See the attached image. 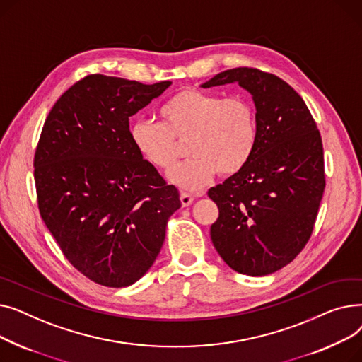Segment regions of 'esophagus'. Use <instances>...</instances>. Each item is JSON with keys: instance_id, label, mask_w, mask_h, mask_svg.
Instances as JSON below:
<instances>
[{"instance_id": "obj_1", "label": "esophagus", "mask_w": 362, "mask_h": 362, "mask_svg": "<svg viewBox=\"0 0 362 362\" xmlns=\"http://www.w3.org/2000/svg\"><path fill=\"white\" fill-rule=\"evenodd\" d=\"M180 202L183 206H189L192 202H194V197L191 194H186V192H182L180 194Z\"/></svg>"}]
</instances>
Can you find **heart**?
<instances>
[{
	"label": "heart",
	"mask_w": 362,
	"mask_h": 362,
	"mask_svg": "<svg viewBox=\"0 0 362 362\" xmlns=\"http://www.w3.org/2000/svg\"><path fill=\"white\" fill-rule=\"evenodd\" d=\"M161 123L138 120L130 126V142L142 160L170 170L180 157L177 141L187 139L191 158L168 173V180L186 191H201L217 173L233 176L254 156L258 144V116L245 97L186 88L160 108Z\"/></svg>",
	"instance_id": "obj_1"
}]
</instances>
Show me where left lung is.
Masks as SVG:
<instances>
[{
  "label": "left lung",
  "instance_id": "1",
  "mask_svg": "<svg viewBox=\"0 0 362 362\" xmlns=\"http://www.w3.org/2000/svg\"><path fill=\"white\" fill-rule=\"evenodd\" d=\"M235 82L252 95L259 135L248 164L208 191L218 206L210 233L230 269L267 276L293 261L311 238L326 186L325 154L307 104L277 76L238 67L201 86Z\"/></svg>",
  "mask_w": 362,
  "mask_h": 362
}]
</instances>
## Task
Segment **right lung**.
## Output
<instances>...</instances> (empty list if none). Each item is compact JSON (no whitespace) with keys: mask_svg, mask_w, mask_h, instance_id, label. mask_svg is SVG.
I'll return each instance as SVG.
<instances>
[{"mask_svg":"<svg viewBox=\"0 0 362 362\" xmlns=\"http://www.w3.org/2000/svg\"><path fill=\"white\" fill-rule=\"evenodd\" d=\"M170 85L89 74L54 104L35 151L45 226L73 267L107 288L130 286L151 269L182 205L129 135V117Z\"/></svg>","mask_w":362,"mask_h":362,"instance_id":"right-lung-1","label":"right lung"}]
</instances>
